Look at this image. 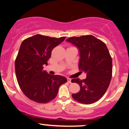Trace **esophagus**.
<instances>
[{
	"mask_svg": "<svg viewBox=\"0 0 129 129\" xmlns=\"http://www.w3.org/2000/svg\"><path fill=\"white\" fill-rule=\"evenodd\" d=\"M67 81L69 84H71L72 83V79H70V78H67Z\"/></svg>",
	"mask_w": 129,
	"mask_h": 129,
	"instance_id": "obj_1",
	"label": "esophagus"
}]
</instances>
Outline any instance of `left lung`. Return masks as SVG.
I'll return each instance as SVG.
<instances>
[{
    "mask_svg": "<svg viewBox=\"0 0 129 129\" xmlns=\"http://www.w3.org/2000/svg\"><path fill=\"white\" fill-rule=\"evenodd\" d=\"M66 41L78 48L80 72L87 74L86 79L72 80L80 86V91L72 97L84 104L95 103L107 91L112 78V59L107 46L91 35L72 37Z\"/></svg>",
    "mask_w": 129,
    "mask_h": 129,
    "instance_id": "1",
    "label": "left lung"
}]
</instances>
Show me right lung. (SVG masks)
I'll return each instance as SVG.
<instances>
[{
	"label": "right lung",
	"mask_w": 129,
	"mask_h": 129,
	"mask_svg": "<svg viewBox=\"0 0 129 129\" xmlns=\"http://www.w3.org/2000/svg\"><path fill=\"white\" fill-rule=\"evenodd\" d=\"M65 39L36 35L22 42L15 60L16 75L20 89L29 100L48 103L55 98L59 87L67 81L64 76L50 75L43 67L48 65L53 48Z\"/></svg>",
	"instance_id": "1"
}]
</instances>
